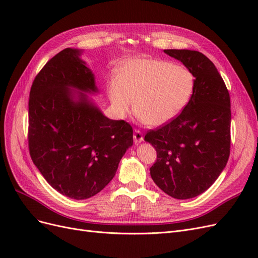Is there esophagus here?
<instances>
[{
    "label": "esophagus",
    "mask_w": 258,
    "mask_h": 258,
    "mask_svg": "<svg viewBox=\"0 0 258 258\" xmlns=\"http://www.w3.org/2000/svg\"><path fill=\"white\" fill-rule=\"evenodd\" d=\"M134 141H135L136 144H139V143H141L143 141V135H142V132L140 131V130H137V129L135 130Z\"/></svg>",
    "instance_id": "obj_1"
}]
</instances>
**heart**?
Returning <instances> with one entry per match:
<instances>
[{"label": "heart", "mask_w": 258, "mask_h": 258, "mask_svg": "<svg viewBox=\"0 0 258 258\" xmlns=\"http://www.w3.org/2000/svg\"><path fill=\"white\" fill-rule=\"evenodd\" d=\"M196 79L190 70L166 60L138 58L127 61L118 81L108 89L119 116L134 111L147 124L162 126L181 113L190 101Z\"/></svg>", "instance_id": "obj_1"}]
</instances>
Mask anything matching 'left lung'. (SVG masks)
Segmentation results:
<instances>
[{"instance_id":"obj_1","label":"left lung","mask_w":258,"mask_h":258,"mask_svg":"<svg viewBox=\"0 0 258 258\" xmlns=\"http://www.w3.org/2000/svg\"><path fill=\"white\" fill-rule=\"evenodd\" d=\"M192 72L196 86L188 104L174 119L144 140L157 152L150 169L155 184L175 199L206 191L220 176L230 154V97L217 69L204 53L165 49Z\"/></svg>"}]
</instances>
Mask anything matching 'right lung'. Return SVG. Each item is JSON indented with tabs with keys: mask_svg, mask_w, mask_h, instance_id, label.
Here are the masks:
<instances>
[{
	"mask_svg": "<svg viewBox=\"0 0 258 258\" xmlns=\"http://www.w3.org/2000/svg\"><path fill=\"white\" fill-rule=\"evenodd\" d=\"M81 53L66 48L52 57L29 98L31 158L52 188L76 200L102 190L134 143L130 123L107 118L85 93L98 88Z\"/></svg>",
	"mask_w": 258,
	"mask_h": 258,
	"instance_id": "add662e5",
	"label": "right lung"
}]
</instances>
